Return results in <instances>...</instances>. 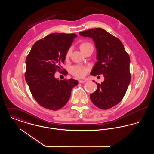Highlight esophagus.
Segmentation results:
<instances>
[{
  "label": "esophagus",
  "instance_id": "obj_1",
  "mask_svg": "<svg viewBox=\"0 0 154 154\" xmlns=\"http://www.w3.org/2000/svg\"><path fill=\"white\" fill-rule=\"evenodd\" d=\"M86 82V81L85 80L79 81V83H80V84H82V83H84V82Z\"/></svg>",
  "mask_w": 154,
  "mask_h": 154
}]
</instances>
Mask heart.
<instances>
[{
    "instance_id": "obj_1",
    "label": "heart",
    "mask_w": 154,
    "mask_h": 154,
    "mask_svg": "<svg viewBox=\"0 0 154 154\" xmlns=\"http://www.w3.org/2000/svg\"><path fill=\"white\" fill-rule=\"evenodd\" d=\"M92 44L89 43H88V42L82 43L80 45V50L82 52L84 51L87 48H88L89 46H90ZM72 52V48H70L67 50V51H66V54H65V59H67L70 57ZM70 73L75 77L81 78L85 75V74L87 73V69L85 67L80 66V65L74 66L72 67L70 69Z\"/></svg>"
}]
</instances>
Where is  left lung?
Listing matches in <instances>:
<instances>
[{
  "instance_id": "left-lung-1",
  "label": "left lung",
  "mask_w": 154,
  "mask_h": 154,
  "mask_svg": "<svg viewBox=\"0 0 154 154\" xmlns=\"http://www.w3.org/2000/svg\"><path fill=\"white\" fill-rule=\"evenodd\" d=\"M79 35L92 38L96 48L97 62L91 74L104 77L100 84L95 81L97 89L90 95L91 100L98 108L107 110L120 102L126 94L131 79L130 57L121 40L103 29H91Z\"/></svg>"
}]
</instances>
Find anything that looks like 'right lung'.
<instances>
[{
    "instance_id": "obj_1",
    "label": "right lung",
    "mask_w": 154,
    "mask_h": 154,
    "mask_svg": "<svg viewBox=\"0 0 154 154\" xmlns=\"http://www.w3.org/2000/svg\"><path fill=\"white\" fill-rule=\"evenodd\" d=\"M75 37V33H51L37 41L26 58L25 80L37 102L45 109L55 111L62 108L78 84V81L73 79L59 80L54 76L61 70L66 51ZM63 70V75H67Z\"/></svg>"
}]
</instances>
